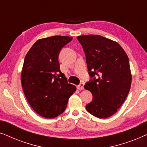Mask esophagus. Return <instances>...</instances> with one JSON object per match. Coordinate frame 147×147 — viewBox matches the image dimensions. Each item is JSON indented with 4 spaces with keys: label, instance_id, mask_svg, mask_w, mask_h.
<instances>
[{
    "label": "esophagus",
    "instance_id": "1",
    "mask_svg": "<svg viewBox=\"0 0 147 147\" xmlns=\"http://www.w3.org/2000/svg\"><path fill=\"white\" fill-rule=\"evenodd\" d=\"M84 83H80V85L78 86V90H84Z\"/></svg>",
    "mask_w": 147,
    "mask_h": 147
}]
</instances>
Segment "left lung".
Instances as JSON below:
<instances>
[{
    "instance_id": "8db88e82",
    "label": "left lung",
    "mask_w": 147,
    "mask_h": 147,
    "mask_svg": "<svg viewBox=\"0 0 147 147\" xmlns=\"http://www.w3.org/2000/svg\"><path fill=\"white\" fill-rule=\"evenodd\" d=\"M83 47L90 82L84 86L93 96L87 111L99 118L113 115L129 93L132 82L127 54L117 42L98 35L77 37Z\"/></svg>"
}]
</instances>
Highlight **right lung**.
<instances>
[{
    "instance_id": "right-lung-1",
    "label": "right lung",
    "mask_w": 147,
    "mask_h": 147,
    "mask_svg": "<svg viewBox=\"0 0 147 147\" xmlns=\"http://www.w3.org/2000/svg\"><path fill=\"white\" fill-rule=\"evenodd\" d=\"M71 37L55 35L37 40L27 52L21 71L25 96L34 111L53 118L63 113L76 87L59 69L58 56Z\"/></svg>"
}]
</instances>
